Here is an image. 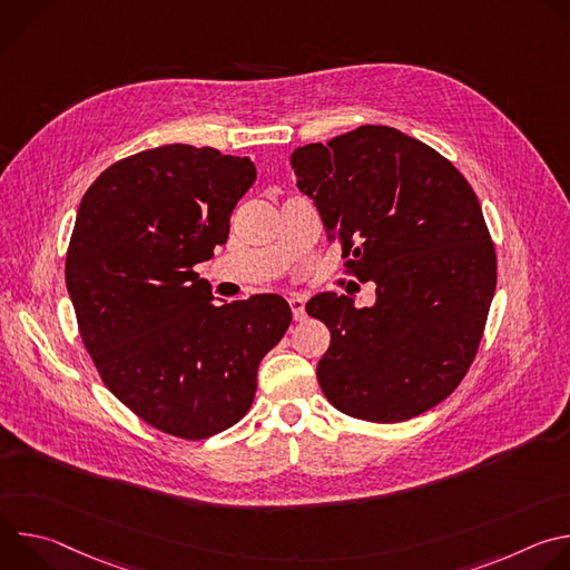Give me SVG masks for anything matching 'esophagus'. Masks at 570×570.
I'll use <instances>...</instances> for the list:
<instances>
[{
  "mask_svg": "<svg viewBox=\"0 0 570 570\" xmlns=\"http://www.w3.org/2000/svg\"><path fill=\"white\" fill-rule=\"evenodd\" d=\"M288 304H291V311H293V320H295V322H302V320H306V311H304V297H302V295L293 293V295L288 297Z\"/></svg>",
  "mask_w": 570,
  "mask_h": 570,
  "instance_id": "1",
  "label": "esophagus"
}]
</instances>
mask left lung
<instances>
[{"instance_id":"8db88e82","label":"left lung","mask_w":570,"mask_h":570,"mask_svg":"<svg viewBox=\"0 0 570 570\" xmlns=\"http://www.w3.org/2000/svg\"><path fill=\"white\" fill-rule=\"evenodd\" d=\"M297 187L376 302L320 293L306 313L332 332L317 381L334 409L379 424L444 401L475 358L497 291V253L464 176L424 141L361 126L293 150Z\"/></svg>"}]
</instances>
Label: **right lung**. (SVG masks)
I'll return each mask as SVG.
<instances>
[{
    "mask_svg": "<svg viewBox=\"0 0 570 570\" xmlns=\"http://www.w3.org/2000/svg\"><path fill=\"white\" fill-rule=\"evenodd\" d=\"M257 178L250 157L167 144L108 167L78 205L65 282L108 390L153 429L205 440L250 411L262 358L282 341L279 295L214 304V257Z\"/></svg>",
    "mask_w": 570,
    "mask_h": 570,
    "instance_id": "add662e5",
    "label": "right lung"
}]
</instances>
